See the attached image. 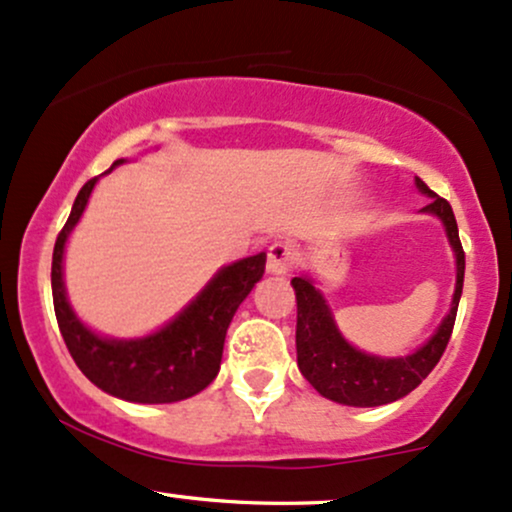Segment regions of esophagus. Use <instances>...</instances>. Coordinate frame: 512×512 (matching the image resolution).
I'll return each mask as SVG.
<instances>
[{"label":"esophagus","mask_w":512,"mask_h":512,"mask_svg":"<svg viewBox=\"0 0 512 512\" xmlns=\"http://www.w3.org/2000/svg\"><path fill=\"white\" fill-rule=\"evenodd\" d=\"M296 263V249L289 242H275L268 249V273L285 275L294 268Z\"/></svg>","instance_id":"1"}]
</instances>
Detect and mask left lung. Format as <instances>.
<instances>
[{
  "instance_id": "1",
  "label": "left lung",
  "mask_w": 512,
  "mask_h": 512,
  "mask_svg": "<svg viewBox=\"0 0 512 512\" xmlns=\"http://www.w3.org/2000/svg\"><path fill=\"white\" fill-rule=\"evenodd\" d=\"M418 187L422 194L432 197L430 204L425 206V211L437 213L444 220L446 235H449L453 251H456L458 277L451 313L446 315L444 323H441L430 342L415 351L413 356L375 358L346 344L342 334L334 327V320L330 311H327L323 294L306 277H294L292 285L296 292V363H299L301 375L325 399L344 403V406H384V403H391L410 394V391L430 375L434 365L439 363V358L444 356L453 325H456L460 292H463L465 251L463 244H460L456 216H453L449 201L441 199L437 192H432L420 178Z\"/></svg>"
}]
</instances>
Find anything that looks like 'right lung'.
<instances>
[{
	"mask_svg": "<svg viewBox=\"0 0 512 512\" xmlns=\"http://www.w3.org/2000/svg\"><path fill=\"white\" fill-rule=\"evenodd\" d=\"M123 163L118 159L113 166ZM97 178L87 180L75 197L73 211L59 232L52 256L54 313L68 353L87 380L106 394L135 403H173L199 394L216 380L223 358L225 332L239 304L266 273V254L232 263L173 323L135 342L102 339L75 318L61 280L63 244L85 211Z\"/></svg>",
	"mask_w": 512,
	"mask_h": 512,
	"instance_id": "right-lung-1",
	"label": "right lung"
}]
</instances>
